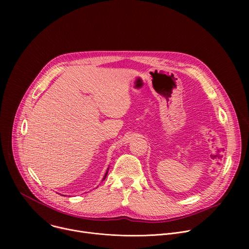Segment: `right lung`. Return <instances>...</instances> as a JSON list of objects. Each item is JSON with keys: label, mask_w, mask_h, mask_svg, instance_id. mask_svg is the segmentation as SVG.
<instances>
[{"label": "right lung", "mask_w": 249, "mask_h": 249, "mask_svg": "<svg viewBox=\"0 0 249 249\" xmlns=\"http://www.w3.org/2000/svg\"><path fill=\"white\" fill-rule=\"evenodd\" d=\"M107 173H108V168H107V171L105 172V174H104V177H103V180L106 178V175H107Z\"/></svg>", "instance_id": "add662e5"}]
</instances>
